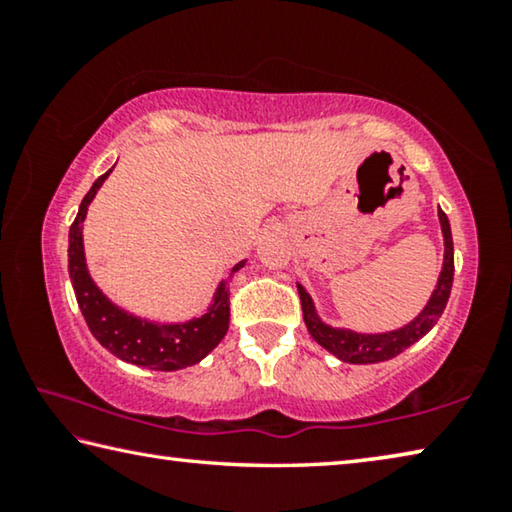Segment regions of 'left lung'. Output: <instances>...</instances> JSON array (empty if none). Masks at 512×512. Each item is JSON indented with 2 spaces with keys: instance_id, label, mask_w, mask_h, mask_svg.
<instances>
[{
  "instance_id": "left-lung-1",
  "label": "left lung",
  "mask_w": 512,
  "mask_h": 512,
  "mask_svg": "<svg viewBox=\"0 0 512 512\" xmlns=\"http://www.w3.org/2000/svg\"><path fill=\"white\" fill-rule=\"evenodd\" d=\"M438 221L440 232H443V268H440L438 282L433 287L427 305L409 323L391 329V332H357L350 327H334L325 323L320 318L316 302L311 298V293L298 282V293L302 302V318L309 329L311 339H314L320 348H325L329 354H334L336 359L343 363H379L388 361L402 354L406 348H411L415 341H420L429 329L438 323V318L443 316L447 307L449 293H452L454 282V241H452V228H449L447 214L438 207Z\"/></svg>"
}]
</instances>
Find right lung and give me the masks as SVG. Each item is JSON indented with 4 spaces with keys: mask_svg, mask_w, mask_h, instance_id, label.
I'll return each instance as SVG.
<instances>
[{
    "mask_svg": "<svg viewBox=\"0 0 512 512\" xmlns=\"http://www.w3.org/2000/svg\"><path fill=\"white\" fill-rule=\"evenodd\" d=\"M115 169V167H112ZM106 171L101 178L94 180L90 192L81 201L79 214L69 228V277L79 302L81 314L88 323L90 332L103 348L115 354L117 359L133 363V366L173 372L187 366H196L203 361L216 345L228 334L230 325V289L228 280L239 268L246 266L241 259L228 277H221L212 293V300L201 314H194L185 320H155L146 316H137L133 311L119 307L103 293L97 282L92 280L88 259H85L83 246V221L88 216V207L94 196L106 183L112 173Z\"/></svg>",
    "mask_w": 512,
    "mask_h": 512,
    "instance_id": "right-lung-1",
    "label": "right lung"
}]
</instances>
